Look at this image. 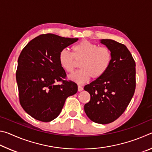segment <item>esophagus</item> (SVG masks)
<instances>
[{"instance_id":"esophagus-1","label":"esophagus","mask_w":152,"mask_h":152,"mask_svg":"<svg viewBox=\"0 0 152 152\" xmlns=\"http://www.w3.org/2000/svg\"><path fill=\"white\" fill-rule=\"evenodd\" d=\"M83 89H84L83 87H82L81 85H78V91L79 92L82 91Z\"/></svg>"}]
</instances>
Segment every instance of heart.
I'll use <instances>...</instances> for the list:
<instances>
[{
	"mask_svg": "<svg viewBox=\"0 0 152 152\" xmlns=\"http://www.w3.org/2000/svg\"><path fill=\"white\" fill-rule=\"evenodd\" d=\"M111 50L89 41H82L72 47V53L64 49L59 53V62L66 72L72 73L79 61L80 70L70 76V79L78 84L92 79L101 78L108 70L112 62Z\"/></svg>",
	"mask_w": 152,
	"mask_h": 152,
	"instance_id": "obj_1",
	"label": "heart"
}]
</instances>
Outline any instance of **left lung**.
I'll return each instance as SVG.
<instances>
[{
	"instance_id": "1",
	"label": "left lung",
	"mask_w": 152,
	"mask_h": 152,
	"mask_svg": "<svg viewBox=\"0 0 152 152\" xmlns=\"http://www.w3.org/2000/svg\"><path fill=\"white\" fill-rule=\"evenodd\" d=\"M101 43L111 50L112 62L103 76L84 86L91 94L84 111L93 122L108 124L117 119L132 101L136 86L135 62L124 44L112 39Z\"/></svg>"
}]
</instances>
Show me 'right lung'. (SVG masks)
Listing matches in <instances>:
<instances>
[{"label":"right lung","mask_w":152,"mask_h":152,"mask_svg":"<svg viewBox=\"0 0 152 152\" xmlns=\"http://www.w3.org/2000/svg\"><path fill=\"white\" fill-rule=\"evenodd\" d=\"M78 40L47 33L30 41L20 52L16 72L19 102L34 119H56L67 98L78 91L75 82L66 80L58 59L61 50Z\"/></svg>","instance_id":"1"}]
</instances>
